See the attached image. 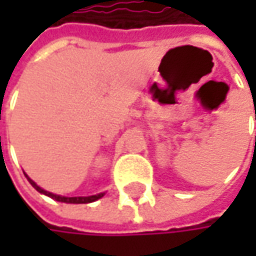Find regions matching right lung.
I'll use <instances>...</instances> for the list:
<instances>
[{
  "label": "right lung",
  "mask_w": 256,
  "mask_h": 256,
  "mask_svg": "<svg viewBox=\"0 0 256 256\" xmlns=\"http://www.w3.org/2000/svg\"><path fill=\"white\" fill-rule=\"evenodd\" d=\"M26 178H28V175H26ZM28 180L30 182V185H32L38 192L46 194V196H48V197L54 198L56 202H64V203H92V202H96L98 198L104 197V192L96 194V196H88V197H65V196H58V194H53V192H48V191L42 190L41 186H38V185H36V184H35V182H34L30 178H28Z\"/></svg>",
  "instance_id": "obj_1"
}]
</instances>
